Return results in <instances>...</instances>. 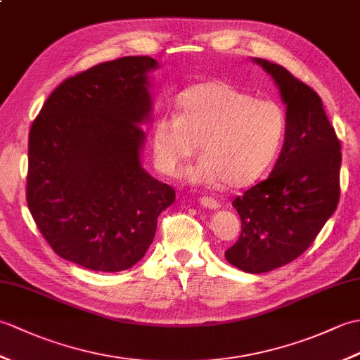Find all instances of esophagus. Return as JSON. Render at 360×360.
Returning a JSON list of instances; mask_svg holds the SVG:
<instances>
[{
    "label": "esophagus",
    "mask_w": 360,
    "mask_h": 360,
    "mask_svg": "<svg viewBox=\"0 0 360 360\" xmlns=\"http://www.w3.org/2000/svg\"><path fill=\"white\" fill-rule=\"evenodd\" d=\"M200 204L204 205V207L212 209V210H215V209L219 207V202L213 200L212 196H201V198H200Z\"/></svg>",
    "instance_id": "34e87169"
}]
</instances>
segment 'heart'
Listing matches in <instances>:
<instances>
[{
  "instance_id": "1",
  "label": "heart",
  "mask_w": 360,
  "mask_h": 360,
  "mask_svg": "<svg viewBox=\"0 0 360 360\" xmlns=\"http://www.w3.org/2000/svg\"><path fill=\"white\" fill-rule=\"evenodd\" d=\"M176 108L178 114H160L153 125V155L160 172L178 176L200 143L202 158L188 172L195 184H252L271 167L286 134V114L278 103L224 82L184 91Z\"/></svg>"
}]
</instances>
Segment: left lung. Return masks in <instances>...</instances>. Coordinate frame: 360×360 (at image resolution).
I'll return each instance as SVG.
<instances>
[{
  "label": "left lung",
  "instance_id": "left-lung-1",
  "mask_svg": "<svg viewBox=\"0 0 360 360\" xmlns=\"http://www.w3.org/2000/svg\"><path fill=\"white\" fill-rule=\"evenodd\" d=\"M254 62L272 75L286 105V134L269 178L236 196L241 235L226 259L249 274H263L300 257L340 198V141L322 98L285 68Z\"/></svg>",
  "mask_w": 360,
  "mask_h": 360
}]
</instances>
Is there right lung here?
<instances>
[{
	"mask_svg": "<svg viewBox=\"0 0 360 360\" xmlns=\"http://www.w3.org/2000/svg\"><path fill=\"white\" fill-rule=\"evenodd\" d=\"M155 58L96 65L52 91L29 131L26 200L52 250L119 272L148 250L174 190L142 168Z\"/></svg>",
	"mask_w": 360,
	"mask_h": 360,
	"instance_id": "add662e5",
	"label": "right lung"
}]
</instances>
